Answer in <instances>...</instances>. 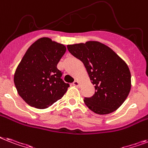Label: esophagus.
Segmentation results:
<instances>
[{"label":"esophagus","mask_w":148,"mask_h":148,"mask_svg":"<svg viewBox=\"0 0 148 148\" xmlns=\"http://www.w3.org/2000/svg\"><path fill=\"white\" fill-rule=\"evenodd\" d=\"M73 85H74V86H79V82H78L77 80H75V81L73 83Z\"/></svg>","instance_id":"esophagus-1"}]
</instances>
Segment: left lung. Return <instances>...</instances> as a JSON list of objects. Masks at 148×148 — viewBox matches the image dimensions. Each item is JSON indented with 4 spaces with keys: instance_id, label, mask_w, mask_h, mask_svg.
<instances>
[{
    "instance_id": "obj_1",
    "label": "left lung",
    "mask_w": 148,
    "mask_h": 148,
    "mask_svg": "<svg viewBox=\"0 0 148 148\" xmlns=\"http://www.w3.org/2000/svg\"><path fill=\"white\" fill-rule=\"evenodd\" d=\"M73 56L84 64L95 93L84 97L89 109L99 115L111 113L124 103L131 90L128 65L109 47L90 41L67 46Z\"/></svg>"
}]
</instances>
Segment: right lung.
I'll list each match as a JSON object with an SVG mask.
<instances>
[{
  "mask_svg": "<svg viewBox=\"0 0 148 148\" xmlns=\"http://www.w3.org/2000/svg\"><path fill=\"white\" fill-rule=\"evenodd\" d=\"M66 47L41 38L26 51L19 64L14 84L18 94L28 105L37 109H46L62 99L70 86L62 80L63 72L57 68L65 53Z\"/></svg>",
  "mask_w": 148,
  "mask_h": 148,
  "instance_id": "right-lung-1",
  "label": "right lung"
}]
</instances>
